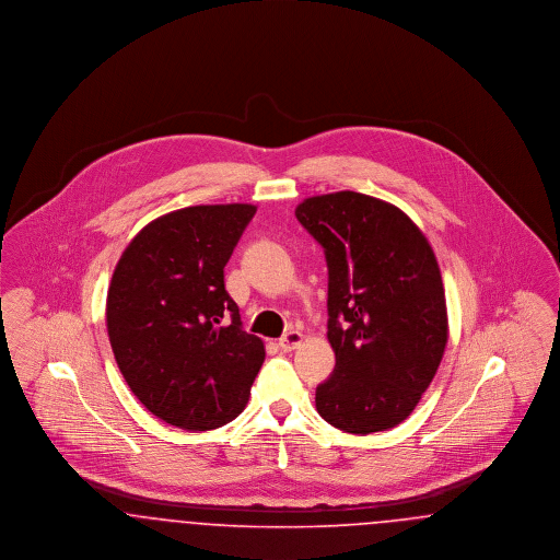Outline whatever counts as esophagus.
Here are the masks:
<instances>
[{
    "label": "esophagus",
    "mask_w": 560,
    "mask_h": 560,
    "mask_svg": "<svg viewBox=\"0 0 560 560\" xmlns=\"http://www.w3.org/2000/svg\"><path fill=\"white\" fill-rule=\"evenodd\" d=\"M302 338H304V336H302L298 329H290L285 336L279 338V347H281V350L290 352L293 348H298L302 345Z\"/></svg>",
    "instance_id": "obj_1"
}]
</instances>
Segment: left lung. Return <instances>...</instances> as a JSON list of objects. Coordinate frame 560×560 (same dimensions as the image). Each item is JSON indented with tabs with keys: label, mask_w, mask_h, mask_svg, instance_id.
I'll list each match as a JSON object with an SVG mask.
<instances>
[{
	"label": "left lung",
	"mask_w": 560,
	"mask_h": 560,
	"mask_svg": "<svg viewBox=\"0 0 560 560\" xmlns=\"http://www.w3.org/2000/svg\"><path fill=\"white\" fill-rule=\"evenodd\" d=\"M295 218L329 272L336 368L317 386V411L350 434L395 428L422 399L450 336L434 252L397 206L354 190L308 197Z\"/></svg>",
	"instance_id": "left-lung-1"
}]
</instances>
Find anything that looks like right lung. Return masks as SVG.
I'll return each mask as SVG.
<instances>
[{
    "label": "right lung",
    "instance_id": "right-lung-1",
    "mask_svg": "<svg viewBox=\"0 0 560 560\" xmlns=\"http://www.w3.org/2000/svg\"><path fill=\"white\" fill-rule=\"evenodd\" d=\"M256 213L249 203L192 206L149 222L126 247L107 293L119 372L153 416L199 432L233 422L265 361L243 331L224 267Z\"/></svg>",
    "mask_w": 560,
    "mask_h": 560
}]
</instances>
